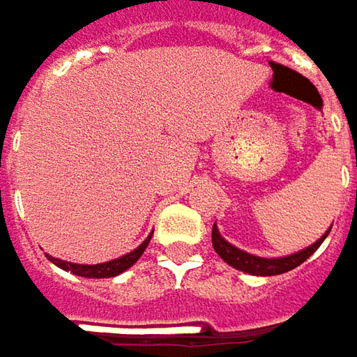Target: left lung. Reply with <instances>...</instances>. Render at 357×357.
I'll use <instances>...</instances> for the list:
<instances>
[{"label":"left lung","instance_id":"1","mask_svg":"<svg viewBox=\"0 0 357 357\" xmlns=\"http://www.w3.org/2000/svg\"><path fill=\"white\" fill-rule=\"evenodd\" d=\"M329 230H331V228H329ZM329 230H327L317 243H312V245L302 248V250H298V252L286 255V257H257V255H250V252H246L243 248L234 246L232 243H228V241L220 234V230H218L215 224H213V230H211V245L215 248V252H218L230 267H234V269H238V271H245V273H250V275H263V278H267V275L286 273V271L296 269L298 265H302L319 246L323 245V241L327 238Z\"/></svg>","mask_w":357,"mask_h":357}]
</instances>
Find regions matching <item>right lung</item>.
<instances>
[{"label":"right lung","instance_id":"right-lung-1","mask_svg":"<svg viewBox=\"0 0 357 357\" xmlns=\"http://www.w3.org/2000/svg\"><path fill=\"white\" fill-rule=\"evenodd\" d=\"M152 234H154V232H152ZM152 234H150L142 245L137 246V248H133L131 252H127V255H123V257H119V259L107 261V263L79 265V263H69V261L57 259V257H51V255H47V257H49V261H51V263H55L59 269H63V271H71L73 275H79V278H96V280H102V278H114V275H119V273L127 271L129 267H133V265L137 263V259L144 255L146 246L150 245Z\"/></svg>","mask_w":357,"mask_h":357}]
</instances>
